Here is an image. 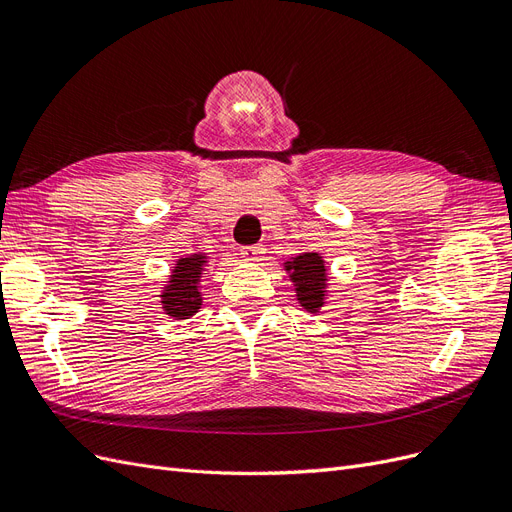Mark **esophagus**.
Here are the masks:
<instances>
[{
	"instance_id": "34e87169",
	"label": "esophagus",
	"mask_w": 512,
	"mask_h": 512,
	"mask_svg": "<svg viewBox=\"0 0 512 512\" xmlns=\"http://www.w3.org/2000/svg\"><path fill=\"white\" fill-rule=\"evenodd\" d=\"M241 256L247 262H260L262 258H265V247H262V245H245V247H241Z\"/></svg>"
}]
</instances>
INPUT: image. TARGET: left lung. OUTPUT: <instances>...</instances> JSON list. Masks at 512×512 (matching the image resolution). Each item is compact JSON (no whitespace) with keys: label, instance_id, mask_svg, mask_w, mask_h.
Returning a JSON list of instances; mask_svg holds the SVG:
<instances>
[{"label":"left lung","instance_id":"8db88e82","mask_svg":"<svg viewBox=\"0 0 512 512\" xmlns=\"http://www.w3.org/2000/svg\"><path fill=\"white\" fill-rule=\"evenodd\" d=\"M284 271L288 273L294 286L299 305L309 314H318L320 307L329 301V269L324 256L318 252H305L301 256L288 258L284 262Z\"/></svg>","mask_w":512,"mask_h":512}]
</instances>
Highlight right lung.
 I'll return each mask as SVG.
<instances>
[{
	"label": "right lung",
	"instance_id": "add662e5",
	"mask_svg": "<svg viewBox=\"0 0 512 512\" xmlns=\"http://www.w3.org/2000/svg\"><path fill=\"white\" fill-rule=\"evenodd\" d=\"M209 256L205 252H194L175 260L166 284L160 290V305L164 314L173 320H188L203 307V275L209 267Z\"/></svg>",
	"mask_w": 512,
	"mask_h": 512
}]
</instances>
